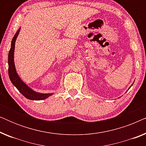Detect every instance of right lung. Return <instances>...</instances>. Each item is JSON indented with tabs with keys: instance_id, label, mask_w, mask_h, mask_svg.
Returning a JSON list of instances; mask_svg holds the SVG:
<instances>
[{
	"instance_id": "right-lung-1",
	"label": "right lung",
	"mask_w": 146,
	"mask_h": 146,
	"mask_svg": "<svg viewBox=\"0 0 146 146\" xmlns=\"http://www.w3.org/2000/svg\"><path fill=\"white\" fill-rule=\"evenodd\" d=\"M20 29L17 32L15 35L14 36L11 42V47L9 52V60H8V63H9V76L11 80V82L13 85L19 90V91L27 99L33 100H44L49 96L52 95V94H41L36 92L33 90L31 88L28 86L25 83H24L22 80L20 78L19 75L17 73L15 69V62H14V52H15V42L19 34Z\"/></svg>"
}]
</instances>
